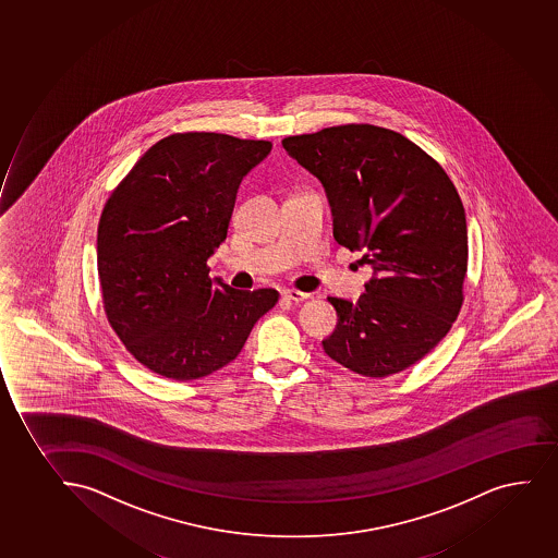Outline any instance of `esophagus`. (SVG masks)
Here are the masks:
<instances>
[{
    "label": "esophagus",
    "mask_w": 558,
    "mask_h": 558,
    "mask_svg": "<svg viewBox=\"0 0 558 558\" xmlns=\"http://www.w3.org/2000/svg\"><path fill=\"white\" fill-rule=\"evenodd\" d=\"M282 298L289 300V302L302 303L308 300L311 295L305 294V292H298V290H282Z\"/></svg>",
    "instance_id": "obj_1"
}]
</instances>
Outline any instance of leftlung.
<instances>
[{"mask_svg": "<svg viewBox=\"0 0 558 558\" xmlns=\"http://www.w3.org/2000/svg\"><path fill=\"white\" fill-rule=\"evenodd\" d=\"M282 147L320 180L335 240L372 268L357 302L327 298L339 322L324 352L366 378L415 365L463 302L468 223L454 184L423 148L372 124L292 135Z\"/></svg>", "mask_w": 558, "mask_h": 558, "instance_id": "8db88e82", "label": "left lung"}]
</instances>
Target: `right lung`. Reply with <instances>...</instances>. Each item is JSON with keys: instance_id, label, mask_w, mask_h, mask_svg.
Returning <instances> with one entry per match:
<instances>
[{"instance_id": "1", "label": "right lung", "mask_w": 558, "mask_h": 558, "mask_svg": "<svg viewBox=\"0 0 558 558\" xmlns=\"http://www.w3.org/2000/svg\"><path fill=\"white\" fill-rule=\"evenodd\" d=\"M269 150L214 132L169 135L104 206V308L126 350L160 376L190 381L231 363L279 300L274 289H231L206 266L227 238L240 182Z\"/></svg>"}]
</instances>
